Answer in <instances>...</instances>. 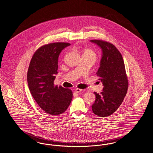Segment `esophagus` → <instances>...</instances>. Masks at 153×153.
I'll list each match as a JSON object with an SVG mask.
<instances>
[{"instance_id": "obj_1", "label": "esophagus", "mask_w": 153, "mask_h": 153, "mask_svg": "<svg viewBox=\"0 0 153 153\" xmlns=\"http://www.w3.org/2000/svg\"><path fill=\"white\" fill-rule=\"evenodd\" d=\"M82 91V89H79V88H76V89H75V92L76 93H79L80 92H81Z\"/></svg>"}]
</instances>
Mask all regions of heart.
Instances as JSON below:
<instances>
[{
	"label": "heart",
	"instance_id": "heart-1",
	"mask_svg": "<svg viewBox=\"0 0 153 153\" xmlns=\"http://www.w3.org/2000/svg\"><path fill=\"white\" fill-rule=\"evenodd\" d=\"M84 53L85 54H90V55H94L95 56V53L94 52V51L91 49H86L84 51Z\"/></svg>",
	"mask_w": 153,
	"mask_h": 153
}]
</instances>
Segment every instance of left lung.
<instances>
[{"instance_id":"left-lung-1","label":"left lung","mask_w":153,"mask_h":153,"mask_svg":"<svg viewBox=\"0 0 153 153\" xmlns=\"http://www.w3.org/2000/svg\"><path fill=\"white\" fill-rule=\"evenodd\" d=\"M102 49L100 65L96 73L104 86L100 94L96 96L92 111L100 117L114 113L125 97L128 89V79L122 55L112 44L101 40H91Z\"/></svg>"}]
</instances>
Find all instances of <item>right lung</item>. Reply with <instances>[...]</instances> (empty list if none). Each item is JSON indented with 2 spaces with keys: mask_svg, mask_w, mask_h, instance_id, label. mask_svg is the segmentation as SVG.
Here are the masks:
<instances>
[{
  "mask_svg": "<svg viewBox=\"0 0 153 153\" xmlns=\"http://www.w3.org/2000/svg\"><path fill=\"white\" fill-rule=\"evenodd\" d=\"M69 43H50L35 52L27 72V82L32 97L45 113L57 116L67 109L73 97L72 91L54 85L58 59L62 50Z\"/></svg>",
  "mask_w": 153,
  "mask_h": 153,
  "instance_id": "right-lung-1",
  "label": "right lung"
}]
</instances>
